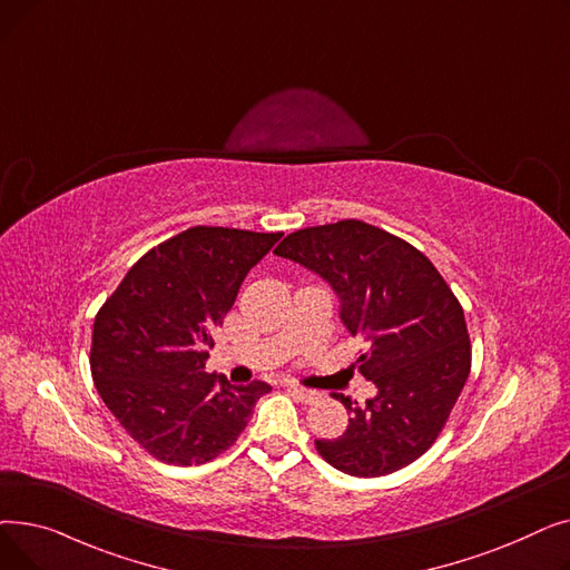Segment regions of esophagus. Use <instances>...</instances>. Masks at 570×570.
<instances>
[{"label": "esophagus", "mask_w": 570, "mask_h": 570, "mask_svg": "<svg viewBox=\"0 0 570 570\" xmlns=\"http://www.w3.org/2000/svg\"><path fill=\"white\" fill-rule=\"evenodd\" d=\"M286 387H288V391H291L297 400L305 402V404L318 400V393H316V391H309V387H303V385H297V383H288Z\"/></svg>", "instance_id": "1"}]
</instances>
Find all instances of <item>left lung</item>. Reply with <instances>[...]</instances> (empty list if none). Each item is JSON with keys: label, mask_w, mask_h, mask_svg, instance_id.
<instances>
[{"label": "left lung", "mask_w": 570, "mask_h": 570, "mask_svg": "<svg viewBox=\"0 0 570 570\" xmlns=\"http://www.w3.org/2000/svg\"><path fill=\"white\" fill-rule=\"evenodd\" d=\"M277 256L301 263L340 297V318L367 342L361 374L376 385L346 432L318 439L335 469L374 478L421 458L451 415L471 370L464 312L432 261L372 224L344 219L286 235Z\"/></svg>", "instance_id": "obj_1"}]
</instances>
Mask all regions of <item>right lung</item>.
Wrapping results in <instances>:
<instances>
[{"instance_id":"right-lung-1","label":"right lung","mask_w":570,"mask_h":570,"mask_svg":"<svg viewBox=\"0 0 570 570\" xmlns=\"http://www.w3.org/2000/svg\"><path fill=\"white\" fill-rule=\"evenodd\" d=\"M282 233L194 226L149 249L95 318L92 379L110 413L166 464L215 460L247 428L265 381L207 374L213 331Z\"/></svg>"}]
</instances>
